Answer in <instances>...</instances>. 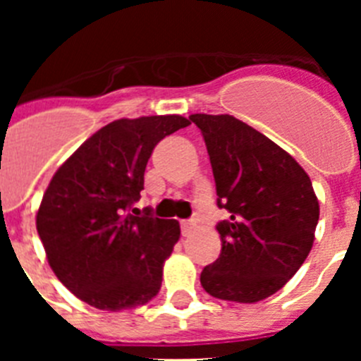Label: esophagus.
I'll return each instance as SVG.
<instances>
[{
  "label": "esophagus",
  "instance_id": "1",
  "mask_svg": "<svg viewBox=\"0 0 361 361\" xmlns=\"http://www.w3.org/2000/svg\"><path fill=\"white\" fill-rule=\"evenodd\" d=\"M195 229V224L193 222H190V220H183L180 222V233H183V237H188V235H191V231Z\"/></svg>",
  "mask_w": 361,
  "mask_h": 361
}]
</instances>
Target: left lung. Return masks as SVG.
Returning <instances> with one entry per match:
<instances>
[{"label": "left lung", "instance_id": "1", "mask_svg": "<svg viewBox=\"0 0 361 361\" xmlns=\"http://www.w3.org/2000/svg\"><path fill=\"white\" fill-rule=\"evenodd\" d=\"M208 148L222 250L200 273L212 296L253 304L275 295L307 258L320 206L304 168L233 116L193 114Z\"/></svg>", "mask_w": 361, "mask_h": 361}]
</instances>
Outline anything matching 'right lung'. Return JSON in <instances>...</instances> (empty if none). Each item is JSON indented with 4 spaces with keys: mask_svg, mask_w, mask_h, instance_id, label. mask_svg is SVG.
<instances>
[{
    "mask_svg": "<svg viewBox=\"0 0 361 361\" xmlns=\"http://www.w3.org/2000/svg\"><path fill=\"white\" fill-rule=\"evenodd\" d=\"M188 124L180 116L114 121L50 180L37 233L57 279L88 305L132 309L161 289L164 260L180 237L178 222L157 219L149 208L139 216L130 209L145 190L153 148Z\"/></svg>",
    "mask_w": 361,
    "mask_h": 361,
    "instance_id": "1",
    "label": "right lung"
}]
</instances>
